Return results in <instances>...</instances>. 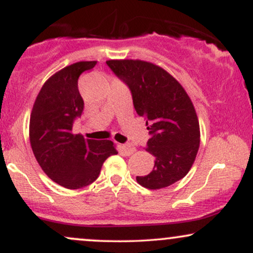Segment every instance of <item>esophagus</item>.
Masks as SVG:
<instances>
[{
	"label": "esophagus",
	"mask_w": 253,
	"mask_h": 253,
	"mask_svg": "<svg viewBox=\"0 0 253 253\" xmlns=\"http://www.w3.org/2000/svg\"><path fill=\"white\" fill-rule=\"evenodd\" d=\"M121 149H123V151L125 152V155H127V156L133 155V153L135 152V147L133 146V145H130V144L123 145V146H121Z\"/></svg>",
	"instance_id": "1"
}]
</instances>
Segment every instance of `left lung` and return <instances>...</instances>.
<instances>
[{
    "label": "left lung",
    "instance_id": "obj_1",
    "mask_svg": "<svg viewBox=\"0 0 253 253\" xmlns=\"http://www.w3.org/2000/svg\"><path fill=\"white\" fill-rule=\"evenodd\" d=\"M107 65L128 85L133 104L146 118L151 134L147 151L155 156L149 175L136 176L147 189H162L183 178L200 146L196 110L178 81L156 64L139 59H110Z\"/></svg>",
    "mask_w": 253,
    "mask_h": 253
}]
</instances>
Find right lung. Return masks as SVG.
I'll list each match as a JSON object with an SVG mask.
<instances>
[{
  "label": "right lung",
  "mask_w": 253,
  "mask_h": 253,
  "mask_svg": "<svg viewBox=\"0 0 253 253\" xmlns=\"http://www.w3.org/2000/svg\"><path fill=\"white\" fill-rule=\"evenodd\" d=\"M97 62H77L56 72L43 83L30 119V141L34 157L52 181L68 189L91 184L107 158L117 155L110 140L84 139L72 125L84 108L78 77Z\"/></svg>",
  "instance_id": "1"
}]
</instances>
